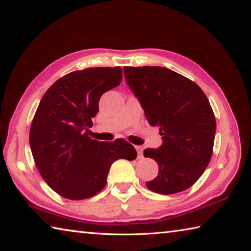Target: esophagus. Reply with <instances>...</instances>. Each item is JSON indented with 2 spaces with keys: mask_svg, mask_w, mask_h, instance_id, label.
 I'll return each instance as SVG.
<instances>
[{
  "mask_svg": "<svg viewBox=\"0 0 251 251\" xmlns=\"http://www.w3.org/2000/svg\"><path fill=\"white\" fill-rule=\"evenodd\" d=\"M136 150H137V153H138V159H143L144 156H143V147L141 146H135Z\"/></svg>",
  "mask_w": 251,
  "mask_h": 251,
  "instance_id": "1",
  "label": "esophagus"
}]
</instances>
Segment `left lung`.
Here are the masks:
<instances>
[{
    "mask_svg": "<svg viewBox=\"0 0 251 251\" xmlns=\"http://www.w3.org/2000/svg\"><path fill=\"white\" fill-rule=\"evenodd\" d=\"M124 75L148 123L162 136L160 147L144 151L159 167L156 179L146 185L160 194L189 189L213 152L216 122L208 99L197 83L167 68L124 67Z\"/></svg>",
    "mask_w": 251,
    "mask_h": 251,
    "instance_id": "obj_1",
    "label": "left lung"
}]
</instances>
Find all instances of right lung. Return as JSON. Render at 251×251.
Instances as JSON below:
<instances>
[{"label":"right lung","instance_id":"obj_1","mask_svg":"<svg viewBox=\"0 0 251 251\" xmlns=\"http://www.w3.org/2000/svg\"><path fill=\"white\" fill-rule=\"evenodd\" d=\"M122 68H89L66 75L47 90L33 118L29 145L36 167L54 192L69 200L98 194L117 159L135 160L126 140L89 137L103 93L121 84Z\"/></svg>","mask_w":251,"mask_h":251}]
</instances>
